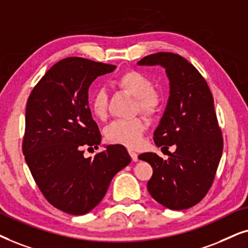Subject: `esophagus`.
Wrapping results in <instances>:
<instances>
[{
    "label": "esophagus",
    "instance_id": "obj_1",
    "mask_svg": "<svg viewBox=\"0 0 248 248\" xmlns=\"http://www.w3.org/2000/svg\"><path fill=\"white\" fill-rule=\"evenodd\" d=\"M128 152H129V154H130V156H131V160H133L134 162H137V161H138L137 153H135V152L131 151V150H128Z\"/></svg>",
    "mask_w": 248,
    "mask_h": 248
}]
</instances>
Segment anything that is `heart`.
I'll return each mask as SVG.
<instances>
[{
	"label": "heart",
	"mask_w": 248,
	"mask_h": 248,
	"mask_svg": "<svg viewBox=\"0 0 248 248\" xmlns=\"http://www.w3.org/2000/svg\"><path fill=\"white\" fill-rule=\"evenodd\" d=\"M115 85L121 90L128 92L136 100L135 111H140L146 117H154L162 107V95L156 90L152 88V80L137 70H128L115 79ZM93 114L97 119L107 118L108 114V94L104 90L95 92L91 101ZM146 126L140 117L127 120H114L105 128V138L112 144L124 145L135 148L140 146L141 137Z\"/></svg>",
	"instance_id": "heart-1"
}]
</instances>
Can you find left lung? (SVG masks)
<instances>
[{
	"label": "left lung",
	"instance_id": "obj_1",
	"mask_svg": "<svg viewBox=\"0 0 248 248\" xmlns=\"http://www.w3.org/2000/svg\"><path fill=\"white\" fill-rule=\"evenodd\" d=\"M137 64L166 69L170 96L153 140L158 147L176 146L168 160L155 153L138 156L153 168L148 193L168 209H189L212 186L222 155L223 138L212 93L199 70L176 53H154Z\"/></svg>",
	"mask_w": 248,
	"mask_h": 248
}]
</instances>
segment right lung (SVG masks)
Returning <instances> with one entry per match:
<instances>
[{
	"mask_svg": "<svg viewBox=\"0 0 248 248\" xmlns=\"http://www.w3.org/2000/svg\"><path fill=\"white\" fill-rule=\"evenodd\" d=\"M113 64L71 57L55 63L31 91L26 108L22 153L46 200L72 216L93 210L114 174L130 163L124 145H108L94 158L102 136L88 107V88Z\"/></svg>",
	"mask_w": 248,
	"mask_h": 248,
	"instance_id": "obj_1",
	"label": "right lung"
}]
</instances>
